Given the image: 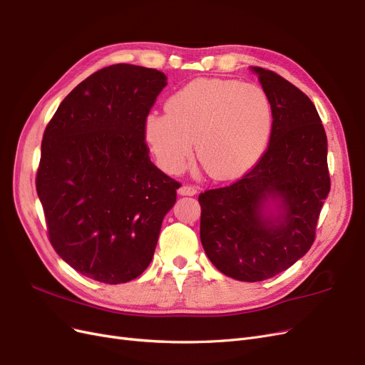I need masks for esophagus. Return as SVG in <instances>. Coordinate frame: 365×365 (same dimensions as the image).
I'll return each instance as SVG.
<instances>
[{"label":"esophagus","mask_w":365,"mask_h":365,"mask_svg":"<svg viewBox=\"0 0 365 365\" xmlns=\"http://www.w3.org/2000/svg\"><path fill=\"white\" fill-rule=\"evenodd\" d=\"M178 193H180V195H182V196H195V195H196V188H195L193 185L184 184V185H181V187H180Z\"/></svg>","instance_id":"1"}]
</instances>
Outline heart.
<instances>
[{
  "instance_id": "heart-1",
  "label": "heart",
  "mask_w": 365,
  "mask_h": 365,
  "mask_svg": "<svg viewBox=\"0 0 365 365\" xmlns=\"http://www.w3.org/2000/svg\"><path fill=\"white\" fill-rule=\"evenodd\" d=\"M271 128L272 106L260 86L232 79H196L168 100L166 113L147 116L145 139L168 173L185 168L196 142L202 168L215 180H232L257 162Z\"/></svg>"
}]
</instances>
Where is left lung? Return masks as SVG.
I'll return each instance as SVG.
<instances>
[{"label": "left lung", "mask_w": 365, "mask_h": 365, "mask_svg": "<svg viewBox=\"0 0 365 365\" xmlns=\"http://www.w3.org/2000/svg\"><path fill=\"white\" fill-rule=\"evenodd\" d=\"M272 106L269 143L257 163L199 195L200 241L212 265L240 282H262L310 250L331 180L328 145L313 101L277 73L253 67ZM268 198L281 202L263 215Z\"/></svg>", "instance_id": "obj_1"}]
</instances>
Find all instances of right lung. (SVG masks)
Segmentation results:
<instances>
[{
	"mask_svg": "<svg viewBox=\"0 0 365 365\" xmlns=\"http://www.w3.org/2000/svg\"><path fill=\"white\" fill-rule=\"evenodd\" d=\"M165 73L113 64L82 81L45 128L36 177L48 238L88 279L118 284L154 256L178 181L150 158L145 120Z\"/></svg>",
	"mask_w": 365,
	"mask_h": 365,
	"instance_id": "obj_1",
	"label": "right lung"
}]
</instances>
